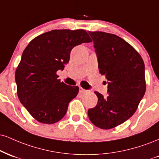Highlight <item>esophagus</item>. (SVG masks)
Listing matches in <instances>:
<instances>
[{
    "instance_id": "1",
    "label": "esophagus",
    "mask_w": 159,
    "mask_h": 159,
    "mask_svg": "<svg viewBox=\"0 0 159 159\" xmlns=\"http://www.w3.org/2000/svg\"><path fill=\"white\" fill-rule=\"evenodd\" d=\"M79 93H81V94H84V93H88V90L87 89H84V88H82L81 87H79Z\"/></svg>"
}]
</instances>
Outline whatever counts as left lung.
<instances>
[{
  "mask_svg": "<svg viewBox=\"0 0 159 159\" xmlns=\"http://www.w3.org/2000/svg\"><path fill=\"white\" fill-rule=\"evenodd\" d=\"M98 58L99 72L105 75L107 93L98 92V104L89 109L94 125L109 129L123 124L135 113L146 91L144 61L121 38L104 32H89Z\"/></svg>",
  "mask_w": 159,
  "mask_h": 159,
  "instance_id": "obj_1",
  "label": "left lung"
}]
</instances>
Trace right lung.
<instances>
[{
    "label": "right lung",
    "instance_id": "right-lung-1",
    "mask_svg": "<svg viewBox=\"0 0 159 159\" xmlns=\"http://www.w3.org/2000/svg\"><path fill=\"white\" fill-rule=\"evenodd\" d=\"M91 41L84 30H54L35 38L25 48L15 72L17 93L38 121L54 124L65 116L79 88L61 82L56 72L64 70L73 47Z\"/></svg>",
    "mask_w": 159,
    "mask_h": 159
}]
</instances>
